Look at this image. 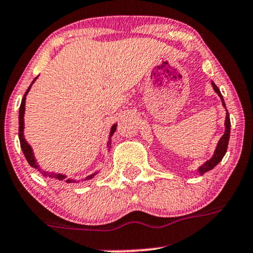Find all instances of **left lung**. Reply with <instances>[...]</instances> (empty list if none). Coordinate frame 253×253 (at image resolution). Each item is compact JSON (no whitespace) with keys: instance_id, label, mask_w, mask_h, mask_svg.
Segmentation results:
<instances>
[{"instance_id":"1","label":"left lung","mask_w":253,"mask_h":253,"mask_svg":"<svg viewBox=\"0 0 253 253\" xmlns=\"http://www.w3.org/2000/svg\"><path fill=\"white\" fill-rule=\"evenodd\" d=\"M212 86H213V88H214V91L216 92V93H218V96L220 97L221 103H222V105H224V108L226 109V105H225V102H224V98H222L220 91H219V88L216 87V85L214 84V83H212ZM226 111H227V110H226ZM230 131H231L230 115H228V112H226V120H225V133L221 136V138L219 139L218 145H216V148L214 150V154H213V156L211 157V160L205 162L204 165L201 166V167H199V173H200L201 175L206 173V171L211 170V169L214 168L215 166L221 161L222 157L225 156V154H226V151H227L228 139H230Z\"/></svg>"}]
</instances>
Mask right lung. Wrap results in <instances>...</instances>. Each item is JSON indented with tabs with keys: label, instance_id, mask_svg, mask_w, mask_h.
<instances>
[{
	"label": "right lung",
	"instance_id": "1",
	"mask_svg": "<svg viewBox=\"0 0 253 253\" xmlns=\"http://www.w3.org/2000/svg\"><path fill=\"white\" fill-rule=\"evenodd\" d=\"M38 78V77H37ZM37 78H35L34 80H33V83L37 80ZM33 83L31 84V86H29L28 88H27L25 96H23L22 98V102H21V105H20V111H19V138H20V145H21V149H22L23 154H25V157L26 160L28 161L29 165H31V167L38 169L39 171H41L42 173L43 176H48L50 177V179H55V180H59V181H64V182H67V183H74V182H78V181L73 180V179H70V177H67L66 175L64 174H59V173H49V171H43L41 170L40 167H39L37 160H35V156H34V153H33V149L32 147L29 145L28 143H27V141L25 139V136H23V129H25V121H23V117H25V110H26V96L27 93H28L29 90H31ZM116 129H117V124H114V126H111V130H110V137H109V142H108V145L111 144V136L114 135V132L116 131ZM97 173H93L91 175H88V176H86L85 180H91L92 177L94 176Z\"/></svg>",
	"mask_w": 253,
	"mask_h": 253
}]
</instances>
